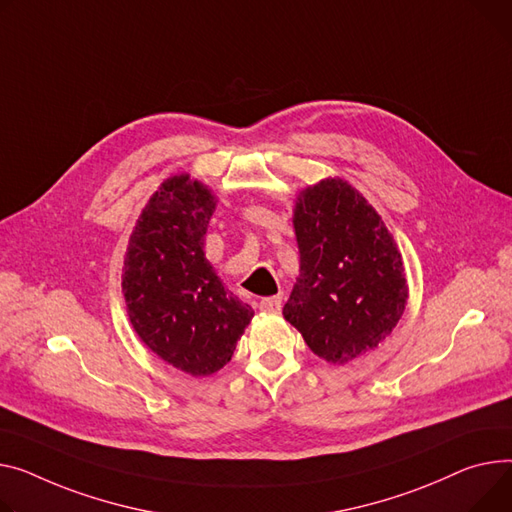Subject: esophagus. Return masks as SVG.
Here are the masks:
<instances>
[{
  "label": "esophagus",
  "instance_id": "34e87169",
  "mask_svg": "<svg viewBox=\"0 0 512 512\" xmlns=\"http://www.w3.org/2000/svg\"><path fill=\"white\" fill-rule=\"evenodd\" d=\"M259 309L269 311V313H278L282 309V296H265L259 300Z\"/></svg>",
  "mask_w": 512,
  "mask_h": 512
}]
</instances>
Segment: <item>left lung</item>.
<instances>
[{"instance_id":"1","label":"left lung","mask_w":512,"mask_h":512,"mask_svg":"<svg viewBox=\"0 0 512 512\" xmlns=\"http://www.w3.org/2000/svg\"><path fill=\"white\" fill-rule=\"evenodd\" d=\"M294 230L300 276L284 317L319 358L348 364L377 348L403 315L401 253L381 216L342 179L300 193Z\"/></svg>"}]
</instances>
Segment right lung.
<instances>
[{"mask_svg": "<svg viewBox=\"0 0 512 512\" xmlns=\"http://www.w3.org/2000/svg\"><path fill=\"white\" fill-rule=\"evenodd\" d=\"M216 210L208 187L173 177L150 197L131 232L123 296L142 342L175 368L208 377L234 354L253 319L214 274L203 236Z\"/></svg>", "mask_w": 512, "mask_h": 512, "instance_id": "obj_1", "label": "right lung"}]
</instances>
